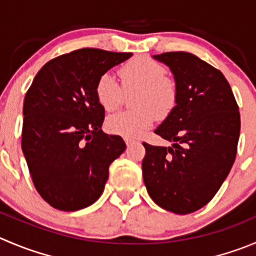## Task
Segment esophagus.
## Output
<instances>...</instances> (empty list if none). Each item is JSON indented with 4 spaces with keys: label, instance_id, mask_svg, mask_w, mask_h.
<instances>
[{
    "label": "esophagus",
    "instance_id": "obj_1",
    "mask_svg": "<svg viewBox=\"0 0 256 256\" xmlns=\"http://www.w3.org/2000/svg\"><path fill=\"white\" fill-rule=\"evenodd\" d=\"M124 142L126 143V146H130V144H132L133 142H136V140L134 138H130V137H126L124 138Z\"/></svg>",
    "mask_w": 256,
    "mask_h": 256
}]
</instances>
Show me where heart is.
<instances>
[{"mask_svg": "<svg viewBox=\"0 0 256 256\" xmlns=\"http://www.w3.org/2000/svg\"><path fill=\"white\" fill-rule=\"evenodd\" d=\"M122 85L110 74L100 75L96 84V96L102 108L114 112L124 100V92L138 90L133 98L137 109L116 113L106 122L112 133L136 137L152 126L156 114L166 116L176 104V84L164 76L166 70L150 56H136L124 62L119 69Z\"/></svg>", "mask_w": 256, "mask_h": 256, "instance_id": "obj_1", "label": "heart"}]
</instances>
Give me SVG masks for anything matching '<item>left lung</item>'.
I'll return each mask as SVG.
<instances>
[{
    "mask_svg": "<svg viewBox=\"0 0 256 256\" xmlns=\"http://www.w3.org/2000/svg\"><path fill=\"white\" fill-rule=\"evenodd\" d=\"M153 58L174 74L177 99L154 130L171 147L143 143V181L158 206L186 215L210 202L232 167L239 106L222 72L194 54L174 51Z\"/></svg>",
    "mask_w": 256,
    "mask_h": 256,
    "instance_id": "8db88e82",
    "label": "left lung"
}]
</instances>
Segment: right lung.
Masks as SVG:
<instances>
[{"label":"right lung","instance_id":"add662e5","mask_svg":"<svg viewBox=\"0 0 256 256\" xmlns=\"http://www.w3.org/2000/svg\"><path fill=\"white\" fill-rule=\"evenodd\" d=\"M130 56L100 48L72 51L46 62L28 88L21 147L36 190L58 210L96 202L110 163L126 150L122 137L102 130L106 110L96 84Z\"/></svg>","mask_w":256,"mask_h":256}]
</instances>
